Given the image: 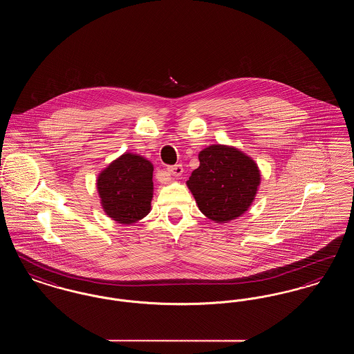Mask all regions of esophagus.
<instances>
[{"label": "esophagus", "mask_w": 354, "mask_h": 354, "mask_svg": "<svg viewBox=\"0 0 354 354\" xmlns=\"http://www.w3.org/2000/svg\"><path fill=\"white\" fill-rule=\"evenodd\" d=\"M167 172H169V175L178 178V176H180V175L183 174V166H182V165L169 166V167H167Z\"/></svg>", "instance_id": "obj_1"}]
</instances>
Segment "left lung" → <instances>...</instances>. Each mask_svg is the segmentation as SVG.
I'll list each match as a JSON object with an SVG mask.
<instances>
[{
	"label": "left lung",
	"instance_id": "8db88e82",
	"mask_svg": "<svg viewBox=\"0 0 354 354\" xmlns=\"http://www.w3.org/2000/svg\"><path fill=\"white\" fill-rule=\"evenodd\" d=\"M199 162L187 180L199 209L216 223L243 215L260 185V171L253 159L235 147L212 145L199 152Z\"/></svg>",
	"mask_w": 354,
	"mask_h": 354
}]
</instances>
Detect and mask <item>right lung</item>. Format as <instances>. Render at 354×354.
<instances>
[{"label": "right lung", "mask_w": 354, "mask_h": 354, "mask_svg": "<svg viewBox=\"0 0 354 354\" xmlns=\"http://www.w3.org/2000/svg\"><path fill=\"white\" fill-rule=\"evenodd\" d=\"M152 171L150 160L131 152H124L102 171L97 188L109 218L122 224H133L150 212Z\"/></svg>", "instance_id": "add662e5"}]
</instances>
